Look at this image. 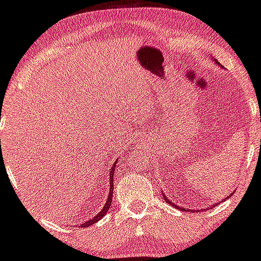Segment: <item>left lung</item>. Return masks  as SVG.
I'll return each instance as SVG.
<instances>
[{
	"instance_id": "left-lung-1",
	"label": "left lung",
	"mask_w": 261,
	"mask_h": 261,
	"mask_svg": "<svg viewBox=\"0 0 261 261\" xmlns=\"http://www.w3.org/2000/svg\"><path fill=\"white\" fill-rule=\"evenodd\" d=\"M165 199H166V197H165ZM166 201H167L168 204H171L172 206H176V208H179V206H177V205H174V202H170V201H168L167 199H166ZM179 209H180V211H183V212H188V209H187V211H184V209H181V208H179Z\"/></svg>"
}]
</instances>
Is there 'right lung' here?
Masks as SVG:
<instances>
[{"label":"right lung","instance_id":"right-lung-1","mask_svg":"<svg viewBox=\"0 0 261 261\" xmlns=\"http://www.w3.org/2000/svg\"><path fill=\"white\" fill-rule=\"evenodd\" d=\"M0 141H1V140H0ZM115 166H116V165L112 166V168H111V172H110V175H111V176H110L111 177V180H110V193H108L107 202H106V205H105V206H103L102 211L99 212V213L96 214V216L94 217V218H91V220H89V221H86V222H85V223H82V227H87V226L94 225V223L98 222V221L100 220L102 217H105V214L107 213L108 211H110L111 202H112V196H114V172H115Z\"/></svg>","mask_w":261,"mask_h":261}]
</instances>
